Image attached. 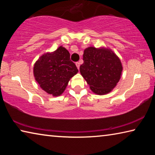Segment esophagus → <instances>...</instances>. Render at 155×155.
I'll return each mask as SVG.
<instances>
[{
	"label": "esophagus",
	"instance_id": "34e87169",
	"mask_svg": "<svg viewBox=\"0 0 155 155\" xmlns=\"http://www.w3.org/2000/svg\"><path fill=\"white\" fill-rule=\"evenodd\" d=\"M76 65H77V67L78 69H79V68H80V63L79 62H77V63H76Z\"/></svg>",
	"mask_w": 155,
	"mask_h": 155
}]
</instances>
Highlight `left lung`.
Wrapping results in <instances>:
<instances>
[{"label":"left lung","instance_id":"8db88e82","mask_svg":"<svg viewBox=\"0 0 155 155\" xmlns=\"http://www.w3.org/2000/svg\"><path fill=\"white\" fill-rule=\"evenodd\" d=\"M80 72L97 95H105L114 90L121 78L123 67L118 56L107 47L90 46L84 50Z\"/></svg>","mask_w":155,"mask_h":155}]
</instances>
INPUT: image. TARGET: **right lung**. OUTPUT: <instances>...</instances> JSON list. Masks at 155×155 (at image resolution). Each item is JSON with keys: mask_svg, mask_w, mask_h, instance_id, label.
<instances>
[{"mask_svg": "<svg viewBox=\"0 0 155 155\" xmlns=\"http://www.w3.org/2000/svg\"><path fill=\"white\" fill-rule=\"evenodd\" d=\"M78 72L64 46L41 55L33 66V76L42 90L53 96L64 93L68 82Z\"/></svg>", "mask_w": 155, "mask_h": 155, "instance_id": "add662e5", "label": "right lung"}]
</instances>
